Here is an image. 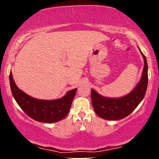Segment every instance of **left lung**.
<instances>
[{"instance_id":"left-lung-1","label":"left lung","mask_w":159,"mask_h":159,"mask_svg":"<svg viewBox=\"0 0 159 159\" xmlns=\"http://www.w3.org/2000/svg\"><path fill=\"white\" fill-rule=\"evenodd\" d=\"M140 50V49H139ZM144 60L142 77L135 88L120 98H107L91 89V100L98 116L106 120H119L125 118L135 109L144 98L148 87V64L145 56L140 50Z\"/></svg>"}]
</instances>
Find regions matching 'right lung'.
<instances>
[{
    "mask_svg": "<svg viewBox=\"0 0 159 159\" xmlns=\"http://www.w3.org/2000/svg\"><path fill=\"white\" fill-rule=\"evenodd\" d=\"M10 87L13 96L20 108L34 120L53 123L61 120L68 114L77 88L69 90L64 96L56 100H41L30 96L16 86L11 71L9 75Z\"/></svg>",
    "mask_w": 159,
    "mask_h": 159,
    "instance_id": "1",
    "label": "right lung"
}]
</instances>
